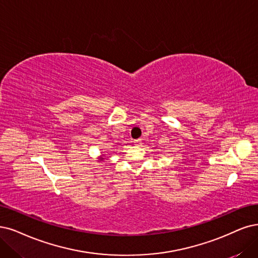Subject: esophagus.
Listing matches in <instances>:
<instances>
[{"mask_svg": "<svg viewBox=\"0 0 258 258\" xmlns=\"http://www.w3.org/2000/svg\"><path fill=\"white\" fill-rule=\"evenodd\" d=\"M134 144L137 145V146L140 145V144H141V139H136V140H134Z\"/></svg>", "mask_w": 258, "mask_h": 258, "instance_id": "34e87169", "label": "esophagus"}]
</instances>
